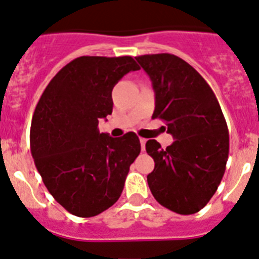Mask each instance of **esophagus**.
I'll return each mask as SVG.
<instances>
[{"mask_svg": "<svg viewBox=\"0 0 259 259\" xmlns=\"http://www.w3.org/2000/svg\"><path fill=\"white\" fill-rule=\"evenodd\" d=\"M139 141H141L142 151H144V148H146V142H147V139H144V138H141V139H139Z\"/></svg>", "mask_w": 259, "mask_h": 259, "instance_id": "1", "label": "esophagus"}]
</instances>
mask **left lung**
<instances>
[{
	"label": "left lung",
	"mask_w": 259,
	"mask_h": 259,
	"mask_svg": "<svg viewBox=\"0 0 259 259\" xmlns=\"http://www.w3.org/2000/svg\"><path fill=\"white\" fill-rule=\"evenodd\" d=\"M152 81L160 118L176 141L166 148L146 143L155 169L147 176L153 197L169 210L188 215L211 199L226 170L230 150L227 124L208 82L187 62L173 54L135 58Z\"/></svg>",
	"instance_id": "left-lung-1"
}]
</instances>
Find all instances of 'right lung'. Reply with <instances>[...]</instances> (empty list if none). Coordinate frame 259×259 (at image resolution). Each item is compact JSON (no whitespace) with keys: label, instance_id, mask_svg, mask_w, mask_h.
<instances>
[{"label":"right lung","instance_id":"right-lung-1","mask_svg":"<svg viewBox=\"0 0 259 259\" xmlns=\"http://www.w3.org/2000/svg\"><path fill=\"white\" fill-rule=\"evenodd\" d=\"M139 66L132 57H80L49 82L34 109L31 152L46 188L73 215L89 218L121 196L130 165L141 152L138 135L99 133L112 113L113 86Z\"/></svg>","mask_w":259,"mask_h":259}]
</instances>
